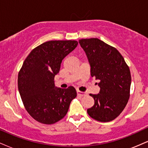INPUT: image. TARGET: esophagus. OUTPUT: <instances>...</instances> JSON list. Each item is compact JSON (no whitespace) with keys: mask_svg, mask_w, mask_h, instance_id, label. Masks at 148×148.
I'll return each mask as SVG.
<instances>
[{"mask_svg":"<svg viewBox=\"0 0 148 148\" xmlns=\"http://www.w3.org/2000/svg\"><path fill=\"white\" fill-rule=\"evenodd\" d=\"M77 95H78V96L84 97V96H85V92H84L77 90Z\"/></svg>","mask_w":148,"mask_h":148,"instance_id":"obj_1","label":"esophagus"}]
</instances>
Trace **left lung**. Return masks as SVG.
<instances>
[{"mask_svg":"<svg viewBox=\"0 0 148 148\" xmlns=\"http://www.w3.org/2000/svg\"><path fill=\"white\" fill-rule=\"evenodd\" d=\"M79 42L89 60L91 76L99 80V94H90L95 104L87 110L88 115L99 122L112 121L123 112L130 99V67L115 47L99 39H81Z\"/></svg>","mask_w":148,"mask_h":148,"instance_id":"left-lung-1","label":"left lung"}]
</instances>
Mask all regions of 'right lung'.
Segmentation results:
<instances>
[{
    "label": "right lung",
    "mask_w": 148,
    "mask_h": 148,
    "mask_svg": "<svg viewBox=\"0 0 148 148\" xmlns=\"http://www.w3.org/2000/svg\"><path fill=\"white\" fill-rule=\"evenodd\" d=\"M75 40H51L33 49L18 74V88L25 110L39 123L52 125L62 119L76 97V89L56 88L54 77L62 59L77 47Z\"/></svg>",
    "instance_id": "add662e5"
}]
</instances>
